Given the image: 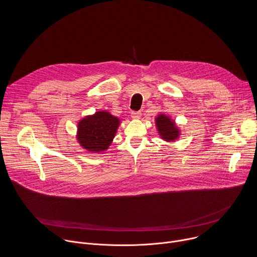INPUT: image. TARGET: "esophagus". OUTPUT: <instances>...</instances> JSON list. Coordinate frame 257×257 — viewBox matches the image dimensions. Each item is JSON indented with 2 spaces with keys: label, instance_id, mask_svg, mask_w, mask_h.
I'll return each instance as SVG.
<instances>
[{
  "label": "esophagus",
  "instance_id": "esophagus-1",
  "mask_svg": "<svg viewBox=\"0 0 257 257\" xmlns=\"http://www.w3.org/2000/svg\"><path fill=\"white\" fill-rule=\"evenodd\" d=\"M131 117L133 119H139L141 117V111H136V112H132Z\"/></svg>",
  "mask_w": 257,
  "mask_h": 257
}]
</instances>
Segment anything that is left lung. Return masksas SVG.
<instances>
[{
    "instance_id": "left-lung-1",
    "label": "left lung",
    "mask_w": 257,
    "mask_h": 257,
    "mask_svg": "<svg viewBox=\"0 0 257 257\" xmlns=\"http://www.w3.org/2000/svg\"><path fill=\"white\" fill-rule=\"evenodd\" d=\"M156 126L161 137L167 141L175 140L179 136V129L175 123L165 115H159L156 118Z\"/></svg>"
}]
</instances>
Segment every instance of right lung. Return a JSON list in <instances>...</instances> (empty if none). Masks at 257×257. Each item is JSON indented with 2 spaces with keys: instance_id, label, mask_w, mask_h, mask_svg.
<instances>
[{
  "instance_id": "add662e5",
  "label": "right lung",
  "mask_w": 257,
  "mask_h": 257,
  "mask_svg": "<svg viewBox=\"0 0 257 257\" xmlns=\"http://www.w3.org/2000/svg\"><path fill=\"white\" fill-rule=\"evenodd\" d=\"M119 125V119L108 112H97L78 123L77 139L81 146L92 152L105 151L111 144Z\"/></svg>"
}]
</instances>
